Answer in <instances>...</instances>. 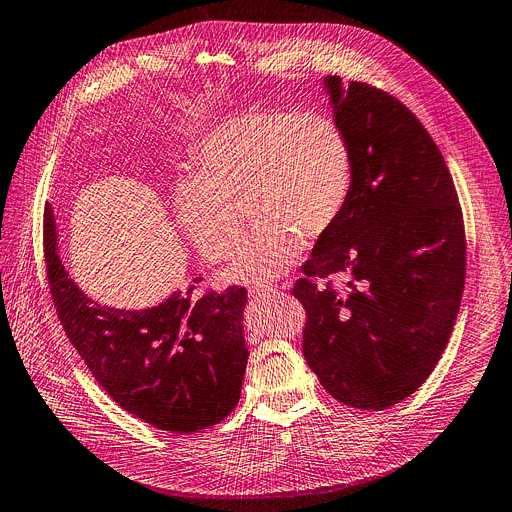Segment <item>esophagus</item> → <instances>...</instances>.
Segmentation results:
<instances>
[{
	"instance_id": "1",
	"label": "esophagus",
	"mask_w": 512,
	"mask_h": 512,
	"mask_svg": "<svg viewBox=\"0 0 512 512\" xmlns=\"http://www.w3.org/2000/svg\"><path fill=\"white\" fill-rule=\"evenodd\" d=\"M278 288H274V286H251L249 288V296L251 298H255V300H263V298H267V296H271L274 294Z\"/></svg>"
}]
</instances>
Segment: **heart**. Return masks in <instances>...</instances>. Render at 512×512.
<instances>
[{
    "mask_svg": "<svg viewBox=\"0 0 512 512\" xmlns=\"http://www.w3.org/2000/svg\"><path fill=\"white\" fill-rule=\"evenodd\" d=\"M354 187L348 135L313 111L247 109L212 127L193 148L191 177L173 191V214L208 261L243 241L245 212L257 226L228 269L234 282H267L346 212Z\"/></svg>",
    "mask_w": 512,
    "mask_h": 512,
    "instance_id": "b5f03b06",
    "label": "heart"
}]
</instances>
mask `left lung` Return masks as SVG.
<instances>
[{"label":"left lung","instance_id":"8db88e82","mask_svg":"<svg viewBox=\"0 0 512 512\" xmlns=\"http://www.w3.org/2000/svg\"><path fill=\"white\" fill-rule=\"evenodd\" d=\"M354 156L339 222L302 265V354L360 410L410 397L445 352L465 284V230L449 168L418 117L383 90L323 80ZM344 277L337 293L321 279Z\"/></svg>","mask_w":512,"mask_h":512}]
</instances>
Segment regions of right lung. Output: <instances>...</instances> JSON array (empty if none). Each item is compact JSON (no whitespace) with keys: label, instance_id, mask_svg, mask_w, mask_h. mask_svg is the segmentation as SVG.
<instances>
[{"label":"right lung","instance_id":"obj_1","mask_svg":"<svg viewBox=\"0 0 512 512\" xmlns=\"http://www.w3.org/2000/svg\"><path fill=\"white\" fill-rule=\"evenodd\" d=\"M45 263L59 321L92 377L125 412L191 434L222 422L241 399L249 350L247 290L195 296L193 278L148 309H115L84 294L59 259L53 208H45Z\"/></svg>","mask_w":512,"mask_h":512}]
</instances>
